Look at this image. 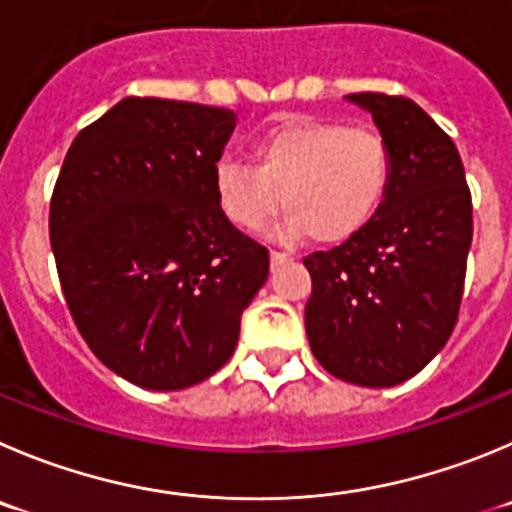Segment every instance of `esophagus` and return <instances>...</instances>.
Returning a JSON list of instances; mask_svg holds the SVG:
<instances>
[{
    "mask_svg": "<svg viewBox=\"0 0 512 512\" xmlns=\"http://www.w3.org/2000/svg\"><path fill=\"white\" fill-rule=\"evenodd\" d=\"M290 255L288 252H278V250H270V265H280V262H288Z\"/></svg>",
    "mask_w": 512,
    "mask_h": 512,
    "instance_id": "34e87169",
    "label": "esophagus"
}]
</instances>
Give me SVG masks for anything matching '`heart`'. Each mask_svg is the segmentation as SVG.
Segmentation results:
<instances>
[{
    "mask_svg": "<svg viewBox=\"0 0 512 512\" xmlns=\"http://www.w3.org/2000/svg\"><path fill=\"white\" fill-rule=\"evenodd\" d=\"M391 179L394 159L381 133L285 118L252 141V164L217 161L212 186L222 214L240 229H260L285 202L283 237L313 234L321 245H341L379 217Z\"/></svg>",
    "mask_w": 512,
    "mask_h": 512,
    "instance_id": "b5f03b06",
    "label": "heart"
}]
</instances>
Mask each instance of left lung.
<instances>
[{"label": "left lung", "mask_w": 512, "mask_h": 512, "mask_svg": "<svg viewBox=\"0 0 512 512\" xmlns=\"http://www.w3.org/2000/svg\"><path fill=\"white\" fill-rule=\"evenodd\" d=\"M391 148L394 179L364 232L305 257V333L348 384L396 386L437 356L457 323L472 245V199L452 138L414 100L353 93Z\"/></svg>", "instance_id": "obj_1"}]
</instances>
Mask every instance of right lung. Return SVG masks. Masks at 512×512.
I'll use <instances>...</instances> for the list:
<instances>
[{
  "label": "right lung",
  "instance_id": "right-lung-1",
  "mask_svg": "<svg viewBox=\"0 0 512 512\" xmlns=\"http://www.w3.org/2000/svg\"><path fill=\"white\" fill-rule=\"evenodd\" d=\"M227 108L126 98L75 136L50 202L73 321L113 374L179 391L222 369L270 257L214 197Z\"/></svg>",
  "mask_w": 512,
  "mask_h": 512
}]
</instances>
